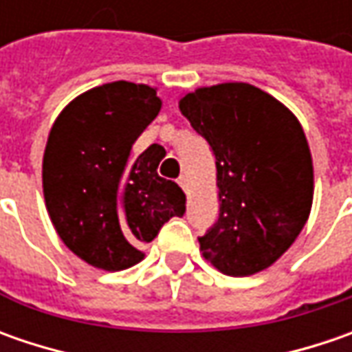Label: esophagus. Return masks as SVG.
I'll list each match as a JSON object with an SVG mask.
<instances>
[{"mask_svg":"<svg viewBox=\"0 0 352 352\" xmlns=\"http://www.w3.org/2000/svg\"><path fill=\"white\" fill-rule=\"evenodd\" d=\"M178 184L182 186L186 194H190V182H188V176H180V178H178Z\"/></svg>","mask_w":352,"mask_h":352,"instance_id":"34e87169","label":"esophagus"}]
</instances>
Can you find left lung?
I'll return each mask as SVG.
<instances>
[{
  "instance_id": "left-lung-1",
  "label": "left lung",
  "mask_w": 352,
  "mask_h": 352,
  "mask_svg": "<svg viewBox=\"0 0 352 352\" xmlns=\"http://www.w3.org/2000/svg\"><path fill=\"white\" fill-rule=\"evenodd\" d=\"M178 102L215 155L219 219L199 236L201 256L227 276L263 272L294 245L311 211L304 127L284 103L245 82L204 86Z\"/></svg>"
}]
</instances>
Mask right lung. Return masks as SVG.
Wrapping results in <instances>:
<instances>
[{"label": "right lung", "instance_id": "add662e5", "mask_svg": "<svg viewBox=\"0 0 352 352\" xmlns=\"http://www.w3.org/2000/svg\"><path fill=\"white\" fill-rule=\"evenodd\" d=\"M162 107L156 88L109 82L62 109L43 155V194L62 243L94 268L117 272L144 258L170 217H182L186 196L158 176V160L133 142Z\"/></svg>", "mask_w": 352, "mask_h": 352}]
</instances>
